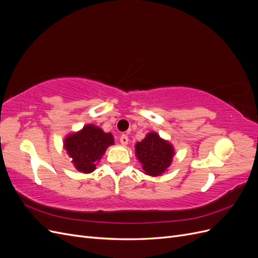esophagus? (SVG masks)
Instances as JSON below:
<instances>
[{
	"mask_svg": "<svg viewBox=\"0 0 258 258\" xmlns=\"http://www.w3.org/2000/svg\"><path fill=\"white\" fill-rule=\"evenodd\" d=\"M119 140H120V143H121L122 145H127V144H128L129 139H128V137H127L126 135H122Z\"/></svg>",
	"mask_w": 258,
	"mask_h": 258,
	"instance_id": "34e87169",
	"label": "esophagus"
}]
</instances>
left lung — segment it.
<instances>
[{"instance_id": "1", "label": "left lung", "mask_w": 258, "mask_h": 258, "mask_svg": "<svg viewBox=\"0 0 258 258\" xmlns=\"http://www.w3.org/2000/svg\"><path fill=\"white\" fill-rule=\"evenodd\" d=\"M174 155V148L156 132L147 134L144 140L136 144V156L141 162L144 173L158 176L170 167Z\"/></svg>"}]
</instances>
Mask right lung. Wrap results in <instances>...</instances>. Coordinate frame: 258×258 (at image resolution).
Here are the masks:
<instances>
[{"mask_svg": "<svg viewBox=\"0 0 258 258\" xmlns=\"http://www.w3.org/2000/svg\"><path fill=\"white\" fill-rule=\"evenodd\" d=\"M113 144V136L105 134L95 124H86L81 131L69 135L63 142L76 170L83 173L95 171L96 163L102 158L106 148Z\"/></svg>", "mask_w": 258, "mask_h": 258, "instance_id": "right-lung-1", "label": "right lung"}]
</instances>
